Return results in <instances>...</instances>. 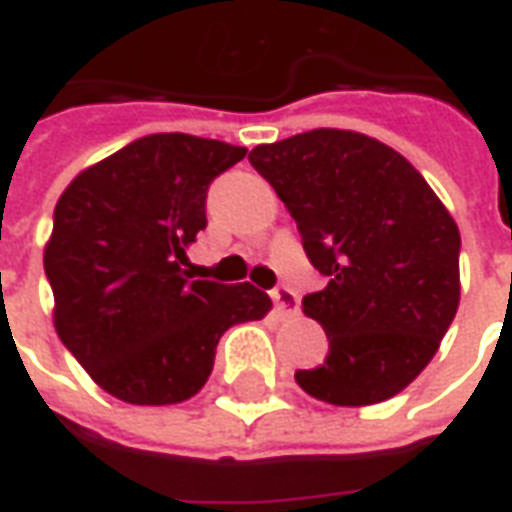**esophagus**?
<instances>
[{
  "mask_svg": "<svg viewBox=\"0 0 512 512\" xmlns=\"http://www.w3.org/2000/svg\"><path fill=\"white\" fill-rule=\"evenodd\" d=\"M271 299H274V307H277L282 315H296V312H299V296L290 288L271 290Z\"/></svg>",
  "mask_w": 512,
  "mask_h": 512,
  "instance_id": "34e87169",
  "label": "esophagus"
}]
</instances>
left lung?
<instances>
[{
	"label": "left lung",
	"instance_id": "1",
	"mask_svg": "<svg viewBox=\"0 0 512 512\" xmlns=\"http://www.w3.org/2000/svg\"><path fill=\"white\" fill-rule=\"evenodd\" d=\"M296 219L329 285L301 301L329 354L296 384L332 406H373L428 367L461 301V233L425 178L373 136L315 128L249 153Z\"/></svg>",
	"mask_w": 512,
	"mask_h": 512
}]
</instances>
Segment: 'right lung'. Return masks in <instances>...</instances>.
Segmentation results:
<instances>
[{
  "label": "right lung",
  "mask_w": 512,
  "mask_h": 512,
  "mask_svg": "<svg viewBox=\"0 0 512 512\" xmlns=\"http://www.w3.org/2000/svg\"><path fill=\"white\" fill-rule=\"evenodd\" d=\"M246 147L191 134L136 139L62 191L43 266L54 329L87 376L131 406L200 392L230 326L271 299L249 282L191 279L186 249L205 230V191Z\"/></svg>",
  "instance_id": "right-lung-1"
}]
</instances>
